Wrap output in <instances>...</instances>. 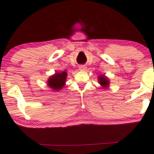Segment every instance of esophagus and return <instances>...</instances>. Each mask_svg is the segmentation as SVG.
Segmentation results:
<instances>
[{
    "mask_svg": "<svg viewBox=\"0 0 154 154\" xmlns=\"http://www.w3.org/2000/svg\"><path fill=\"white\" fill-rule=\"evenodd\" d=\"M86 69V67L84 66H81L79 67V70H84Z\"/></svg>",
    "mask_w": 154,
    "mask_h": 154,
    "instance_id": "34e87169",
    "label": "esophagus"
}]
</instances>
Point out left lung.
<instances>
[{"mask_svg": "<svg viewBox=\"0 0 154 154\" xmlns=\"http://www.w3.org/2000/svg\"><path fill=\"white\" fill-rule=\"evenodd\" d=\"M99 78V83L101 84L103 87H107L109 85V81L107 79V77H105L104 75H100L98 77Z\"/></svg>", "mask_w": 154, "mask_h": 154, "instance_id": "1", "label": "left lung"}]
</instances>
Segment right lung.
Wrapping results in <instances>:
<instances>
[{"mask_svg":"<svg viewBox=\"0 0 154 154\" xmlns=\"http://www.w3.org/2000/svg\"><path fill=\"white\" fill-rule=\"evenodd\" d=\"M66 77L67 72H65V71L62 72L56 73L53 76L49 77L48 82H47L48 86L49 87H51V88H52V89L55 91L61 89L63 86L65 85Z\"/></svg>","mask_w":154,"mask_h":154,"instance_id":"right-lung-1","label":"right lung"}]
</instances>
